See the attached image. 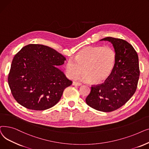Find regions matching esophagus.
I'll use <instances>...</instances> for the list:
<instances>
[{
	"instance_id": "34e87169",
	"label": "esophagus",
	"mask_w": 149,
	"mask_h": 149,
	"mask_svg": "<svg viewBox=\"0 0 149 149\" xmlns=\"http://www.w3.org/2000/svg\"><path fill=\"white\" fill-rule=\"evenodd\" d=\"M72 85H73V86H81L82 84L79 83V82H73Z\"/></svg>"
}]
</instances>
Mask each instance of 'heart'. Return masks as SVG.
Returning a JSON list of instances; mask_svg holds the SVG:
<instances>
[{"mask_svg": "<svg viewBox=\"0 0 149 149\" xmlns=\"http://www.w3.org/2000/svg\"><path fill=\"white\" fill-rule=\"evenodd\" d=\"M116 62V53L111 47L88 46L83 48L73 59L67 61L65 70L70 79L81 73L79 79L84 82L100 84L111 75Z\"/></svg>", "mask_w": 149, "mask_h": 149, "instance_id": "1", "label": "heart"}]
</instances>
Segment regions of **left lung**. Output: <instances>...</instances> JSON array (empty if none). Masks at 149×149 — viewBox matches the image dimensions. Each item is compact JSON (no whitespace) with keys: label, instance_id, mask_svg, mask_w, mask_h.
I'll return each instance as SVG.
<instances>
[{"label":"left lung","instance_id":"1","mask_svg":"<svg viewBox=\"0 0 149 149\" xmlns=\"http://www.w3.org/2000/svg\"><path fill=\"white\" fill-rule=\"evenodd\" d=\"M100 40L112 44L116 53V65L104 83L91 86L86 101L95 110L110 112L122 107L135 93L140 73L138 56L125 40L107 37Z\"/></svg>","mask_w":149,"mask_h":149}]
</instances>
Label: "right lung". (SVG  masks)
I'll return each mask as SVG.
<instances>
[{"instance_id":"right-lung-1","label":"right lung","mask_w":149,"mask_h":149,"mask_svg":"<svg viewBox=\"0 0 149 149\" xmlns=\"http://www.w3.org/2000/svg\"><path fill=\"white\" fill-rule=\"evenodd\" d=\"M65 58L40 44L24 47L14 57L8 77L11 93L23 107L44 110L57 104L72 81L58 68Z\"/></svg>"}]
</instances>
